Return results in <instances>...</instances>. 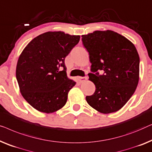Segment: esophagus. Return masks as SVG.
Wrapping results in <instances>:
<instances>
[{
  "mask_svg": "<svg viewBox=\"0 0 152 152\" xmlns=\"http://www.w3.org/2000/svg\"><path fill=\"white\" fill-rule=\"evenodd\" d=\"M78 81L80 83H83L87 79V76H84V77H78Z\"/></svg>",
  "mask_w": 152,
  "mask_h": 152,
  "instance_id": "1",
  "label": "esophagus"
}]
</instances>
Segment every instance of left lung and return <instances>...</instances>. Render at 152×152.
<instances>
[{"label": "left lung", "mask_w": 152, "mask_h": 152, "mask_svg": "<svg viewBox=\"0 0 152 152\" xmlns=\"http://www.w3.org/2000/svg\"><path fill=\"white\" fill-rule=\"evenodd\" d=\"M82 41L91 63L89 80L96 86L94 94L86 96L87 103L102 114L116 112L127 103L138 85L137 50L125 36L111 30L83 35Z\"/></svg>", "instance_id": "8db88e82"}]
</instances>
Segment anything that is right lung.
Instances as JSON below:
<instances>
[{"mask_svg":"<svg viewBox=\"0 0 152 152\" xmlns=\"http://www.w3.org/2000/svg\"><path fill=\"white\" fill-rule=\"evenodd\" d=\"M80 40V36L48 31L34 38L21 53L16 76L20 93L40 112L61 109L69 91L76 85L68 78L65 57Z\"/></svg>","mask_w":152,"mask_h":152,"instance_id":"add662e5","label":"right lung"}]
</instances>
